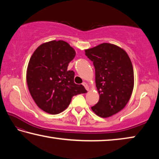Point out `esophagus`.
<instances>
[{
  "mask_svg": "<svg viewBox=\"0 0 159 159\" xmlns=\"http://www.w3.org/2000/svg\"><path fill=\"white\" fill-rule=\"evenodd\" d=\"M83 86H84V87L85 88L86 90H89V86H88V85L87 84V83L84 82V83H83Z\"/></svg>",
  "mask_w": 159,
  "mask_h": 159,
  "instance_id": "1",
  "label": "esophagus"
}]
</instances>
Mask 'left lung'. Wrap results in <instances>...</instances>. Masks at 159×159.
<instances>
[{"mask_svg":"<svg viewBox=\"0 0 159 159\" xmlns=\"http://www.w3.org/2000/svg\"><path fill=\"white\" fill-rule=\"evenodd\" d=\"M85 52L93 61L99 95L98 102L91 109L98 116H111L124 108L133 93L134 72L130 59L121 48L107 43L85 50Z\"/></svg>","mask_w":159,"mask_h":159,"instance_id":"8db88e82","label":"left lung"}]
</instances>
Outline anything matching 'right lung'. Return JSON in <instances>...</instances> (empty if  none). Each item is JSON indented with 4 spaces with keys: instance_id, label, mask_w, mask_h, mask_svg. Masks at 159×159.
<instances>
[{
    "instance_id": "obj_1",
    "label": "right lung",
    "mask_w": 159,
    "mask_h": 159,
    "mask_svg": "<svg viewBox=\"0 0 159 159\" xmlns=\"http://www.w3.org/2000/svg\"><path fill=\"white\" fill-rule=\"evenodd\" d=\"M76 51L64 41H51L38 47L26 70V83L36 105L45 112L57 114L64 111L73 96L87 93L74 83V72L67 70Z\"/></svg>"
}]
</instances>
